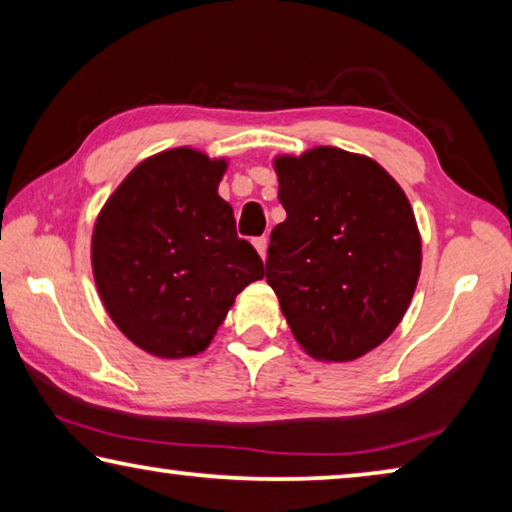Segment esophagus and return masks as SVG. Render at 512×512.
<instances>
[{
    "label": "esophagus",
    "mask_w": 512,
    "mask_h": 512,
    "mask_svg": "<svg viewBox=\"0 0 512 512\" xmlns=\"http://www.w3.org/2000/svg\"><path fill=\"white\" fill-rule=\"evenodd\" d=\"M253 246L257 248V253L262 259H266V248H268V239L266 237H255L253 239Z\"/></svg>",
    "instance_id": "esophagus-1"
}]
</instances>
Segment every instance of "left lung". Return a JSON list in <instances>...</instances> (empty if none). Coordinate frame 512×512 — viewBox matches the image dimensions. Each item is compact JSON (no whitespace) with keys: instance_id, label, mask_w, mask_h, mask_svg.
<instances>
[{"instance_id":"8db88e82","label":"left lung","mask_w":512,"mask_h":512,"mask_svg":"<svg viewBox=\"0 0 512 512\" xmlns=\"http://www.w3.org/2000/svg\"><path fill=\"white\" fill-rule=\"evenodd\" d=\"M287 219L271 232L266 282L311 357L352 361L391 336L420 275V235L400 185L332 146L275 160Z\"/></svg>"}]
</instances>
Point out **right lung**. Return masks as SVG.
I'll use <instances>...</instances> for the list:
<instances>
[{
  "label": "right lung",
  "instance_id": "add662e5",
  "mask_svg": "<svg viewBox=\"0 0 512 512\" xmlns=\"http://www.w3.org/2000/svg\"><path fill=\"white\" fill-rule=\"evenodd\" d=\"M225 160L194 149L153 155L128 173L99 214L92 268L110 318L155 357L205 350L264 262L237 237L216 192Z\"/></svg>",
  "mask_w": 512,
  "mask_h": 512
}]
</instances>
